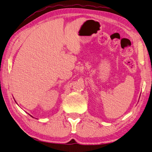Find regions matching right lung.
Listing matches in <instances>:
<instances>
[{
  "mask_svg": "<svg viewBox=\"0 0 152 152\" xmlns=\"http://www.w3.org/2000/svg\"><path fill=\"white\" fill-rule=\"evenodd\" d=\"M15 102H16V101H15ZM29 115H30V114H29ZM30 115V116H31V117H32V115ZM32 118H33V117H32Z\"/></svg>",
  "mask_w": 152,
  "mask_h": 152,
  "instance_id": "obj_1",
  "label": "right lung"
}]
</instances>
